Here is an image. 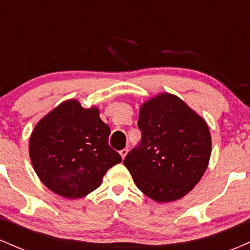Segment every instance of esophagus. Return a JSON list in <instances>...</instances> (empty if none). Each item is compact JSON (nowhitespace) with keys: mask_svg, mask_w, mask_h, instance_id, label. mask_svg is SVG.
Returning a JSON list of instances; mask_svg holds the SVG:
<instances>
[{"mask_svg":"<svg viewBox=\"0 0 250 250\" xmlns=\"http://www.w3.org/2000/svg\"><path fill=\"white\" fill-rule=\"evenodd\" d=\"M127 154H128V149H127V148L122 149V150L120 151V155H121V157H122V159H125V157L127 156Z\"/></svg>","mask_w":250,"mask_h":250,"instance_id":"1","label":"esophagus"}]
</instances>
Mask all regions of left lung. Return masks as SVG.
<instances>
[{
  "mask_svg": "<svg viewBox=\"0 0 250 250\" xmlns=\"http://www.w3.org/2000/svg\"><path fill=\"white\" fill-rule=\"evenodd\" d=\"M137 125L141 143L123 161L135 185L156 202L187 195L210 159L207 122L180 97L161 93L141 105Z\"/></svg>",
  "mask_w": 250,
  "mask_h": 250,
  "instance_id": "left-lung-1",
  "label": "left lung"
}]
</instances>
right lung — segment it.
Returning a JSON list of instances; mask_svg holds the SVG:
<instances>
[{
    "instance_id": "right-lung-1",
    "label": "right lung",
    "mask_w": 250,
    "mask_h": 250,
    "mask_svg": "<svg viewBox=\"0 0 250 250\" xmlns=\"http://www.w3.org/2000/svg\"><path fill=\"white\" fill-rule=\"evenodd\" d=\"M110 128L95 105L67 100L37 122L30 135L34 170L53 193L80 199L100 187L109 168L122 161L109 147Z\"/></svg>"
}]
</instances>
